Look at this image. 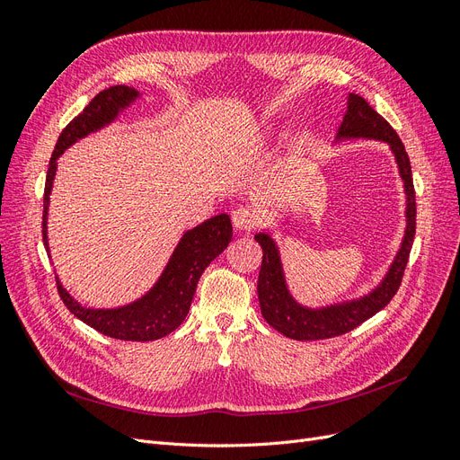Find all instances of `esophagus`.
<instances>
[{"instance_id": "1", "label": "esophagus", "mask_w": 460, "mask_h": 460, "mask_svg": "<svg viewBox=\"0 0 460 460\" xmlns=\"http://www.w3.org/2000/svg\"><path fill=\"white\" fill-rule=\"evenodd\" d=\"M232 222L238 230L252 232L259 225V215L253 211L252 207H238V208H234Z\"/></svg>"}]
</instances>
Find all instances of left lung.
<instances>
[{"label": "left lung", "instance_id": "obj_1", "mask_svg": "<svg viewBox=\"0 0 460 460\" xmlns=\"http://www.w3.org/2000/svg\"><path fill=\"white\" fill-rule=\"evenodd\" d=\"M338 137H372V140H382L392 146L407 191V232L392 269H389L384 282L372 294L357 301L332 305V307L324 309H305L291 299L284 282V272L276 243L269 234H257L255 240L262 247V262L257 282L261 313L274 330L297 341H314L341 336V333L355 330L365 320L382 311L394 299L401 286L416 232V199L411 161L405 146L399 140L392 124L380 113H376L363 97L349 93L347 113L343 117Z\"/></svg>", "mask_w": 460, "mask_h": 460}]
</instances>
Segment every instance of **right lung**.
Wrapping results in <instances>:
<instances>
[{
    "label": "right lung",
    "mask_w": 460,
    "mask_h": 460,
    "mask_svg": "<svg viewBox=\"0 0 460 460\" xmlns=\"http://www.w3.org/2000/svg\"><path fill=\"white\" fill-rule=\"evenodd\" d=\"M134 97H137V92L134 88L111 86L97 93L84 107V111L63 128L58 146H55L51 153L44 188V220H41V234H44L46 249L48 203L55 169H58V163L55 161H58L61 153L68 146L75 144L78 137L102 128L103 124L113 120L119 111L122 107H127ZM230 240L232 222L228 215H217L205 220L198 228L186 232L155 288L142 299L128 305V307L111 311H93L80 307L58 280L59 297L63 299L65 307L76 318L103 333V336L124 341H153L164 338L166 333H171L184 323L203 270L211 264V261H215L222 252H225Z\"/></svg>",
    "instance_id": "obj_1"
}]
</instances>
